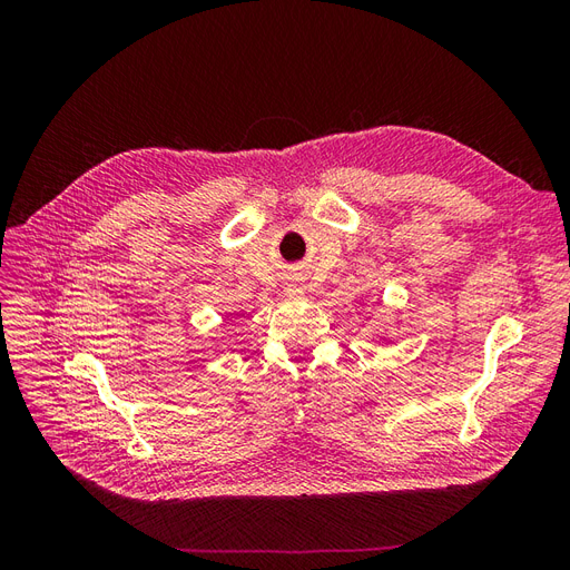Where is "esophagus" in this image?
Returning <instances> with one entry per match:
<instances>
[{"label":"esophagus","instance_id":"esophagus-1","mask_svg":"<svg viewBox=\"0 0 570 570\" xmlns=\"http://www.w3.org/2000/svg\"><path fill=\"white\" fill-rule=\"evenodd\" d=\"M287 292H289V289H287ZM295 292H299V289H295Z\"/></svg>","mask_w":570,"mask_h":570}]
</instances>
